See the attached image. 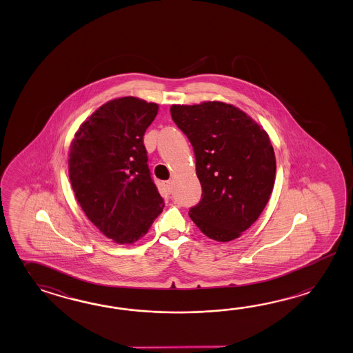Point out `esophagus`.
I'll return each mask as SVG.
<instances>
[{
	"instance_id": "obj_1",
	"label": "esophagus",
	"mask_w": 353,
	"mask_h": 353,
	"mask_svg": "<svg viewBox=\"0 0 353 353\" xmlns=\"http://www.w3.org/2000/svg\"><path fill=\"white\" fill-rule=\"evenodd\" d=\"M163 185H165V188H167V191L171 194V192H172V182H171V181H165Z\"/></svg>"
}]
</instances>
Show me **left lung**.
Returning a JSON list of instances; mask_svg holds the SVG:
<instances>
[{"instance_id":"8db88e82","label":"left lung","mask_w":353,"mask_h":353,"mask_svg":"<svg viewBox=\"0 0 353 353\" xmlns=\"http://www.w3.org/2000/svg\"><path fill=\"white\" fill-rule=\"evenodd\" d=\"M171 115L194 148L203 188L190 218L210 239L239 238L259 219L274 190L276 158L268 134L225 102L172 105Z\"/></svg>"}]
</instances>
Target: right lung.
<instances>
[{
	"label": "right lung",
	"mask_w": 353,
	"mask_h": 353,
	"mask_svg": "<svg viewBox=\"0 0 353 353\" xmlns=\"http://www.w3.org/2000/svg\"><path fill=\"white\" fill-rule=\"evenodd\" d=\"M157 112V103L133 96L111 100L87 118L71 143L76 199L94 227L119 244L147 234L165 206L143 143Z\"/></svg>",
	"instance_id": "1"
}]
</instances>
